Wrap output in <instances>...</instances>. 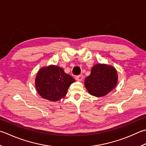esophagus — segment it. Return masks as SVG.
<instances>
[{"instance_id":"esophagus-1","label":"esophagus","mask_w":146,"mask_h":146,"mask_svg":"<svg viewBox=\"0 0 146 146\" xmlns=\"http://www.w3.org/2000/svg\"><path fill=\"white\" fill-rule=\"evenodd\" d=\"M83 78H84V77H83V75H80L78 76H76V80L77 81L81 82V81L83 80Z\"/></svg>"}]
</instances>
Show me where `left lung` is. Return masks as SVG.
<instances>
[{
	"mask_svg": "<svg viewBox=\"0 0 146 146\" xmlns=\"http://www.w3.org/2000/svg\"><path fill=\"white\" fill-rule=\"evenodd\" d=\"M118 73L112 66L98 64L94 66L90 75L85 79V86L90 95L103 97L116 87Z\"/></svg>",
	"mask_w": 146,
	"mask_h": 146,
	"instance_id": "1",
	"label": "left lung"
}]
</instances>
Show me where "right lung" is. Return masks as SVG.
Wrapping results in <instances>:
<instances>
[{
	"label": "right lung",
	"instance_id": "1",
	"mask_svg": "<svg viewBox=\"0 0 146 146\" xmlns=\"http://www.w3.org/2000/svg\"><path fill=\"white\" fill-rule=\"evenodd\" d=\"M75 82L58 66L50 65L40 69L35 78L36 91L42 98L50 101L63 98L68 88Z\"/></svg>",
	"mask_w": 146,
	"mask_h": 146
}]
</instances>
